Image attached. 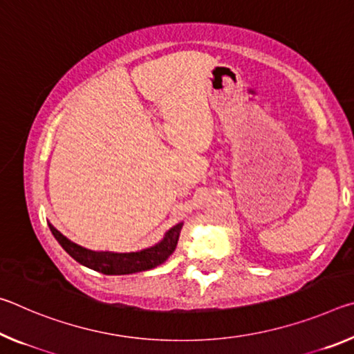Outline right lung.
Returning a JSON list of instances; mask_svg holds the SVG:
<instances>
[{
  "mask_svg": "<svg viewBox=\"0 0 354 354\" xmlns=\"http://www.w3.org/2000/svg\"><path fill=\"white\" fill-rule=\"evenodd\" d=\"M183 223H178L167 231L165 237L153 247L134 251V253H112V251H92L81 247L59 232L55 226L50 225V230L61 247L82 266L92 268L103 274H129L137 272L151 270V268L164 263L169 256L175 251L181 232Z\"/></svg>",
  "mask_w": 354,
  "mask_h": 354,
  "instance_id": "add662e5",
  "label": "right lung"
}]
</instances>
